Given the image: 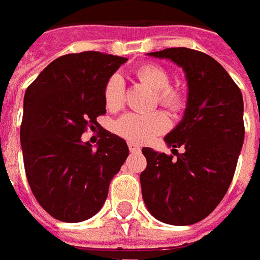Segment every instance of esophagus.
I'll list each match as a JSON object with an SVG mask.
<instances>
[{
  "mask_svg": "<svg viewBox=\"0 0 260 260\" xmlns=\"http://www.w3.org/2000/svg\"><path fill=\"white\" fill-rule=\"evenodd\" d=\"M128 150L130 152H140V146L136 145V143H132V142H128Z\"/></svg>",
  "mask_w": 260,
  "mask_h": 260,
  "instance_id": "1",
  "label": "esophagus"
}]
</instances>
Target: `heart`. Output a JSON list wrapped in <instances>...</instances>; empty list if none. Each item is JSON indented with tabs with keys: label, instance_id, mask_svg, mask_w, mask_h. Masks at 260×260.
Wrapping results in <instances>:
<instances>
[{
	"label": "heart",
	"instance_id": "heart-1",
	"mask_svg": "<svg viewBox=\"0 0 260 260\" xmlns=\"http://www.w3.org/2000/svg\"><path fill=\"white\" fill-rule=\"evenodd\" d=\"M135 75L142 84L155 91L157 103L162 107L174 113L182 108L184 96L178 89L169 86L171 76L162 66L147 63L137 68ZM104 103L105 107L111 111L120 110L124 104L123 81L118 75L108 78L104 86ZM168 127H169V120L162 111H155L150 114L128 113L117 120L115 132L117 135L132 143H147L152 139H155L156 136L165 133Z\"/></svg>",
	"mask_w": 260,
	"mask_h": 260
}]
</instances>
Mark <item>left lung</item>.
I'll return each instance as SVG.
<instances>
[{"mask_svg":"<svg viewBox=\"0 0 260 260\" xmlns=\"http://www.w3.org/2000/svg\"><path fill=\"white\" fill-rule=\"evenodd\" d=\"M149 56L184 69L188 101L182 120L165 137L176 159L142 149L147 160L140 174L143 201L162 223L194 224L220 204L233 179L245 139L243 96L224 68L203 52L171 47Z\"/></svg>","mask_w":260,"mask_h":260,"instance_id":"8db88e82","label":"left lung"}]
</instances>
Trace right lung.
I'll use <instances>...</instances> for the list:
<instances>
[{"instance_id": "obj_1", "label": "right lung", "mask_w": 260, "mask_h": 260, "mask_svg": "<svg viewBox=\"0 0 260 260\" xmlns=\"http://www.w3.org/2000/svg\"><path fill=\"white\" fill-rule=\"evenodd\" d=\"M125 60L101 52L60 56L25 89L20 128L25 176L56 220L79 223L96 214L128 156L124 140L107 130L96 149L81 140L105 114L104 86Z\"/></svg>"}]
</instances>
